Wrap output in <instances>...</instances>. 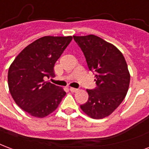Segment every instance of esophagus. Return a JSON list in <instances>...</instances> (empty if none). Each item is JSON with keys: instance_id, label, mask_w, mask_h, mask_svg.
<instances>
[{"instance_id": "obj_1", "label": "esophagus", "mask_w": 149, "mask_h": 149, "mask_svg": "<svg viewBox=\"0 0 149 149\" xmlns=\"http://www.w3.org/2000/svg\"><path fill=\"white\" fill-rule=\"evenodd\" d=\"M70 91H71V92H77V91H78V89L77 88H70Z\"/></svg>"}]
</instances>
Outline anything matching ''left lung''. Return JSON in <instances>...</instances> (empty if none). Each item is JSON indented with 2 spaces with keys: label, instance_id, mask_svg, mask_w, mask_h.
Here are the masks:
<instances>
[{
  "label": "left lung",
  "instance_id": "obj_1",
  "mask_svg": "<svg viewBox=\"0 0 149 149\" xmlns=\"http://www.w3.org/2000/svg\"><path fill=\"white\" fill-rule=\"evenodd\" d=\"M73 38L96 78L97 87L87 89L88 100L80 108L91 118L101 119L112 114L125 99L130 81L127 64L119 49L96 35H73Z\"/></svg>",
  "mask_w": 149,
  "mask_h": 149
}]
</instances>
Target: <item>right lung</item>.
Listing matches in <instances>:
<instances>
[{
	"instance_id": "1",
	"label": "right lung",
	"mask_w": 149,
	"mask_h": 149,
	"mask_svg": "<svg viewBox=\"0 0 149 149\" xmlns=\"http://www.w3.org/2000/svg\"><path fill=\"white\" fill-rule=\"evenodd\" d=\"M72 36H44L28 45L11 64L8 83L17 105L31 116L44 118L58 108L66 92L45 78L54 77L56 61Z\"/></svg>"
}]
</instances>
